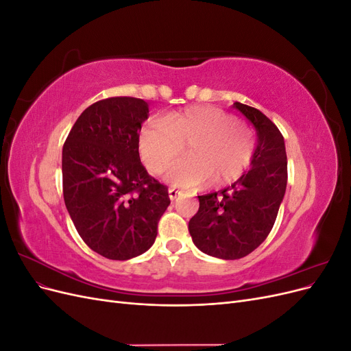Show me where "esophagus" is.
Here are the masks:
<instances>
[{
    "label": "esophagus",
    "mask_w": 351,
    "mask_h": 351,
    "mask_svg": "<svg viewBox=\"0 0 351 351\" xmlns=\"http://www.w3.org/2000/svg\"><path fill=\"white\" fill-rule=\"evenodd\" d=\"M178 195H180V192H178L177 189H174V187L168 189V196H169V199H171V200H176L178 197Z\"/></svg>",
    "instance_id": "34e87169"
}]
</instances>
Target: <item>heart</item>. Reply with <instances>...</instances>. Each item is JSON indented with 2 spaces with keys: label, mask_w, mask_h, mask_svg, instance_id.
Returning a JSON list of instances; mask_svg holds the SVG:
<instances>
[{
  "label": "heart",
  "mask_w": 351,
  "mask_h": 351,
  "mask_svg": "<svg viewBox=\"0 0 351 351\" xmlns=\"http://www.w3.org/2000/svg\"><path fill=\"white\" fill-rule=\"evenodd\" d=\"M184 145L189 156L165 174L180 187H204L212 180L217 186L230 184L246 173L254 155L249 127L212 105H192L164 120H147L137 139L142 161L152 174L162 173Z\"/></svg>",
  "instance_id": "b5f03b06"
}]
</instances>
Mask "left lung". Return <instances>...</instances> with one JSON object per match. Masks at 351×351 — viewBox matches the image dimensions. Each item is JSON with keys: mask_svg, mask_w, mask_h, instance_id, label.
Here are the masks:
<instances>
[{"mask_svg": "<svg viewBox=\"0 0 351 351\" xmlns=\"http://www.w3.org/2000/svg\"><path fill=\"white\" fill-rule=\"evenodd\" d=\"M258 133L252 168L224 190L199 197L189 221L196 247L209 256L234 261L247 256L268 237L287 187V154L278 127L259 110L240 102Z\"/></svg>", "mask_w": 351, "mask_h": 351, "instance_id": "left-lung-1", "label": "left lung"}]
</instances>
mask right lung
Wrapping results in <instances>:
<instances>
[{
  "mask_svg": "<svg viewBox=\"0 0 351 351\" xmlns=\"http://www.w3.org/2000/svg\"><path fill=\"white\" fill-rule=\"evenodd\" d=\"M147 102L112 97L92 104L62 146V195L79 236L101 256L127 261L149 249L169 205L147 174L137 139Z\"/></svg>",
  "mask_w": 351,
  "mask_h": 351,
  "instance_id": "obj_1",
  "label": "right lung"
}]
</instances>
